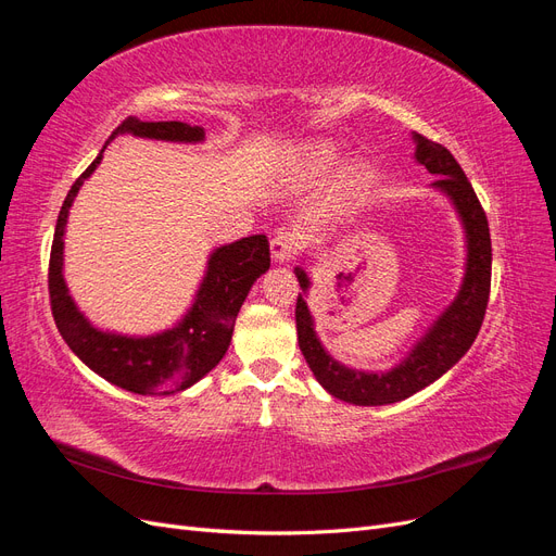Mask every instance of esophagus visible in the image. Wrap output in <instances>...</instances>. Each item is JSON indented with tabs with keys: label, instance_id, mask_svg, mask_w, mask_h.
<instances>
[{
	"label": "esophagus",
	"instance_id": "obj_1",
	"mask_svg": "<svg viewBox=\"0 0 556 556\" xmlns=\"http://www.w3.org/2000/svg\"><path fill=\"white\" fill-rule=\"evenodd\" d=\"M299 237L294 231H278L271 239V257L274 262H290L296 255Z\"/></svg>",
	"mask_w": 556,
	"mask_h": 556
}]
</instances>
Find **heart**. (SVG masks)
<instances>
[{
  "label": "heart",
  "instance_id": "obj_1",
  "mask_svg": "<svg viewBox=\"0 0 556 556\" xmlns=\"http://www.w3.org/2000/svg\"><path fill=\"white\" fill-rule=\"evenodd\" d=\"M313 160H315L317 164H327V162L331 160V155H329V150H317V153L313 155Z\"/></svg>",
  "mask_w": 556,
  "mask_h": 556
}]
</instances>
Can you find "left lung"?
<instances>
[{"instance_id":"1","label":"left lung","mask_w":556,"mask_h":556,"mask_svg":"<svg viewBox=\"0 0 556 556\" xmlns=\"http://www.w3.org/2000/svg\"><path fill=\"white\" fill-rule=\"evenodd\" d=\"M415 160L425 164L429 174L439 176V180H433V188H439L452 199L454 208L462 217L468 257L466 276L457 299L435 319L433 327L422 336V341H417L410 355L387 374L352 371V368L336 362L331 355H327V350L319 343L313 329V315L304 299L311 280L304 268H294L301 290H304V294L296 296L294 308L299 348L304 352L317 382L336 399L355 403V406H384V403L408 399L415 392L425 390L433 380H439L473 345L482 327L486 301H490L492 239L473 185H470L459 162L452 157L445 146L422 137V134H415Z\"/></svg>"}]
</instances>
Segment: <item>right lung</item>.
<instances>
[{
	"instance_id": "1",
	"label": "right lung",
	"mask_w": 556,
	"mask_h": 556,
	"mask_svg": "<svg viewBox=\"0 0 556 556\" xmlns=\"http://www.w3.org/2000/svg\"><path fill=\"white\" fill-rule=\"evenodd\" d=\"M117 134H134L143 139L160 141H204V127H192L188 123H141L137 117H127L111 134L113 141ZM106 141V146H109ZM104 146V148H106ZM78 176L66 194L58 215L53 248L48 262V294L50 311H53L58 331L76 357L88 364L94 374L104 380L123 387L134 394H174L192 387L204 378L211 368L225 357L231 343L233 323L243 306V301L268 266H271V250L264 233H255L241 241L217 248L211 260L204 282L197 292V299L188 315L174 329H166L153 336H121L111 331L94 329L83 313L76 308L74 299L66 290L62 278V250H64V227L66 215L74 204L83 180H86L104 155Z\"/></svg>"
}]
</instances>
